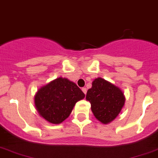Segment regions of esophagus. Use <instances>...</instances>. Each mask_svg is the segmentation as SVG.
I'll list each match as a JSON object with an SVG mask.
<instances>
[{
    "instance_id": "esophagus-1",
    "label": "esophagus",
    "mask_w": 158,
    "mask_h": 158,
    "mask_svg": "<svg viewBox=\"0 0 158 158\" xmlns=\"http://www.w3.org/2000/svg\"><path fill=\"white\" fill-rule=\"evenodd\" d=\"M82 91H83V93H84V94L86 95V93H87V88H82Z\"/></svg>"
}]
</instances>
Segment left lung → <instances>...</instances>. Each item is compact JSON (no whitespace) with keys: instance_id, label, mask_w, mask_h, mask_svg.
Masks as SVG:
<instances>
[{"instance_id":"8db88e82","label":"left lung","mask_w":158,"mask_h":158,"mask_svg":"<svg viewBox=\"0 0 158 158\" xmlns=\"http://www.w3.org/2000/svg\"><path fill=\"white\" fill-rule=\"evenodd\" d=\"M86 100L91 103L95 118L103 124L114 121L125 104L123 91L101 77L93 80L92 88L87 92Z\"/></svg>"}]
</instances>
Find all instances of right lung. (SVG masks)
Instances as JSON below:
<instances>
[{
    "label": "right lung",
    "mask_w": 158,
    "mask_h": 158,
    "mask_svg": "<svg viewBox=\"0 0 158 158\" xmlns=\"http://www.w3.org/2000/svg\"><path fill=\"white\" fill-rule=\"evenodd\" d=\"M84 97V93L74 82L59 77L37 91L35 106L46 121L59 124L70 116L76 102Z\"/></svg>",
    "instance_id": "add662e5"
}]
</instances>
